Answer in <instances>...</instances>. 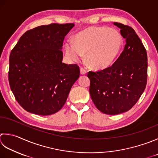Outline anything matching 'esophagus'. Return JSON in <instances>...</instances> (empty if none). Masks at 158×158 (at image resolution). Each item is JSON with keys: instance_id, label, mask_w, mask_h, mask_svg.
<instances>
[{"instance_id": "obj_1", "label": "esophagus", "mask_w": 158, "mask_h": 158, "mask_svg": "<svg viewBox=\"0 0 158 158\" xmlns=\"http://www.w3.org/2000/svg\"><path fill=\"white\" fill-rule=\"evenodd\" d=\"M80 72H81V75H85V74L87 73V70H86V69H84V68L81 67V69H80Z\"/></svg>"}]
</instances>
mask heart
I'll use <instances>...</instances> for the list:
<instances>
[{
  "label": "heart",
  "mask_w": 158,
  "mask_h": 158,
  "mask_svg": "<svg viewBox=\"0 0 158 158\" xmlns=\"http://www.w3.org/2000/svg\"><path fill=\"white\" fill-rule=\"evenodd\" d=\"M123 44L120 33L107 27H89L77 34L75 42L66 44L71 60H81L86 52L88 62L96 69H105L113 63Z\"/></svg>",
  "instance_id": "1"
}]
</instances>
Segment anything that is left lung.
<instances>
[{
  "label": "left lung",
  "mask_w": 158,
  "mask_h": 158,
  "mask_svg": "<svg viewBox=\"0 0 158 158\" xmlns=\"http://www.w3.org/2000/svg\"><path fill=\"white\" fill-rule=\"evenodd\" d=\"M114 24L126 40L124 50L111 66L88 73L92 101L110 115L127 112L137 103L146 88L148 67L146 49L133 28Z\"/></svg>",
  "instance_id": "1"
}]
</instances>
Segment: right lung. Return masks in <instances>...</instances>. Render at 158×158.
I'll list each match as a JSON object with an SVG mask.
<instances>
[{"label": "right lung", "instance_id": "1", "mask_svg": "<svg viewBox=\"0 0 158 158\" xmlns=\"http://www.w3.org/2000/svg\"><path fill=\"white\" fill-rule=\"evenodd\" d=\"M74 23H52L24 33L9 56V83L15 98L37 115L56 113L64 106L80 75L77 64L62 62L65 36Z\"/></svg>", "mask_w": 158, "mask_h": 158}]
</instances>
